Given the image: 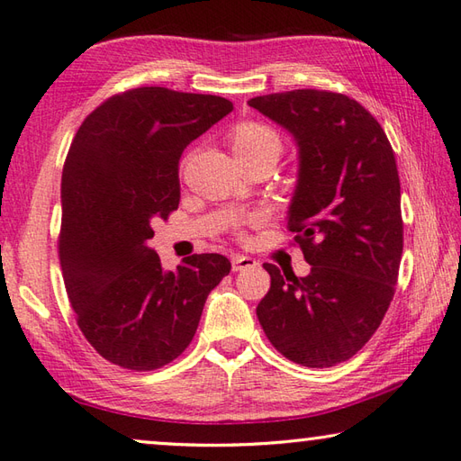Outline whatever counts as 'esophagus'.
<instances>
[{"instance_id": "obj_1", "label": "esophagus", "mask_w": 461, "mask_h": 461, "mask_svg": "<svg viewBox=\"0 0 461 461\" xmlns=\"http://www.w3.org/2000/svg\"><path fill=\"white\" fill-rule=\"evenodd\" d=\"M232 262V272H242V270H249V268H257L258 262L250 257H242V255H232L230 258Z\"/></svg>"}]
</instances>
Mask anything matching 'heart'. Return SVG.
I'll use <instances>...</instances> for the list:
<instances>
[{"label": "heart", "instance_id": "b5f03b06", "mask_svg": "<svg viewBox=\"0 0 461 461\" xmlns=\"http://www.w3.org/2000/svg\"><path fill=\"white\" fill-rule=\"evenodd\" d=\"M230 143H232L234 153H247V151H255V149H265V147L280 151L278 137L272 133L268 127L258 125V123H242L240 127L234 129Z\"/></svg>", "mask_w": 461, "mask_h": 461}]
</instances>
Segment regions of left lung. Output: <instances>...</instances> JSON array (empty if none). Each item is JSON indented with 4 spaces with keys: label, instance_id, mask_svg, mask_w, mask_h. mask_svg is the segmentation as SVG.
I'll use <instances>...</instances> for the list:
<instances>
[{
    "label": "left lung",
    "instance_id": "8db88e82",
    "mask_svg": "<svg viewBox=\"0 0 461 461\" xmlns=\"http://www.w3.org/2000/svg\"><path fill=\"white\" fill-rule=\"evenodd\" d=\"M249 105L294 137L288 229L310 265L296 276L267 262L258 322L285 358L330 368L370 340L393 298L403 249L396 158L378 121L342 93L294 89Z\"/></svg>",
    "mask_w": 461,
    "mask_h": 461
}]
</instances>
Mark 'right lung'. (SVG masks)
<instances>
[{"label":"right lung","instance_id":"1","mask_svg":"<svg viewBox=\"0 0 461 461\" xmlns=\"http://www.w3.org/2000/svg\"><path fill=\"white\" fill-rule=\"evenodd\" d=\"M230 111L217 95L139 87L101 103L73 137L61 176L63 283L83 336L121 368L157 370L181 356L230 272L222 255L163 270L147 244L181 201L186 145Z\"/></svg>","mask_w":461,"mask_h":461}]
</instances>
